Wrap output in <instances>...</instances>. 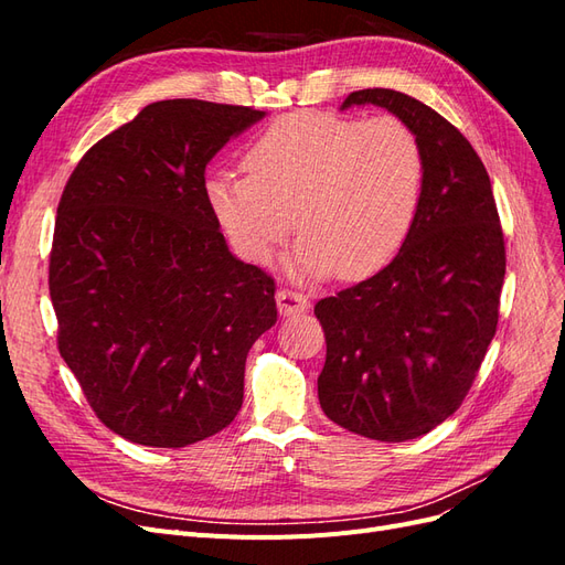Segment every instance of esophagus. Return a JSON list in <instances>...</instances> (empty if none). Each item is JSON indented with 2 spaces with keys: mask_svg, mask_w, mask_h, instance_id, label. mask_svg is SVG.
Instances as JSON below:
<instances>
[{
  "mask_svg": "<svg viewBox=\"0 0 565 565\" xmlns=\"http://www.w3.org/2000/svg\"><path fill=\"white\" fill-rule=\"evenodd\" d=\"M276 299H278V311L282 316H297V313H303L306 309H309V297L297 292V289L282 287Z\"/></svg>",
  "mask_w": 565,
  "mask_h": 565,
  "instance_id": "esophagus-1",
  "label": "esophagus"
}]
</instances>
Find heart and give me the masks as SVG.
Here are the masks:
<instances>
[{
	"label": "heart",
	"mask_w": 565,
	"mask_h": 565,
	"mask_svg": "<svg viewBox=\"0 0 565 565\" xmlns=\"http://www.w3.org/2000/svg\"><path fill=\"white\" fill-rule=\"evenodd\" d=\"M243 167L247 174L224 169L204 183L212 212L252 262H268L297 224L292 262L311 278L339 268L355 280L386 266L424 183L417 134L391 115L292 113L254 136Z\"/></svg>",
	"instance_id": "obj_1"
}]
</instances>
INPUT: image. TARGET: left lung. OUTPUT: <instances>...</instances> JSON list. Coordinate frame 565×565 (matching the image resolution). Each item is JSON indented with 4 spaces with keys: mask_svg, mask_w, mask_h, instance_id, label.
Returning <instances> with one entry per match:
<instances>
[{
    "mask_svg": "<svg viewBox=\"0 0 565 565\" xmlns=\"http://www.w3.org/2000/svg\"><path fill=\"white\" fill-rule=\"evenodd\" d=\"M417 134L424 183L401 252L372 278L316 303L324 330L322 413L372 440L429 434L469 393L498 330L507 254L490 177L471 143L422 100L361 89Z\"/></svg>",
    "mask_w": 565,
    "mask_h": 565,
    "instance_id": "left-lung-1",
    "label": "left lung"
}]
</instances>
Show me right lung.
<instances>
[{
	"instance_id": "add662e5",
	"label": "right lung",
	"mask_w": 565,
	"mask_h": 565,
	"mask_svg": "<svg viewBox=\"0 0 565 565\" xmlns=\"http://www.w3.org/2000/svg\"><path fill=\"white\" fill-rule=\"evenodd\" d=\"M264 110L172 98L94 143L58 202V351L110 431L185 448L235 419L276 282L228 252L204 169Z\"/></svg>"
}]
</instances>
